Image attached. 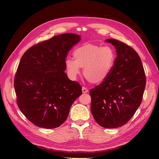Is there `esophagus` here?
I'll use <instances>...</instances> for the list:
<instances>
[{
    "label": "esophagus",
    "instance_id": "esophagus-1",
    "mask_svg": "<svg viewBox=\"0 0 159 159\" xmlns=\"http://www.w3.org/2000/svg\"><path fill=\"white\" fill-rule=\"evenodd\" d=\"M82 93H86L88 92V89L86 87H84V86H83L82 88Z\"/></svg>",
    "mask_w": 159,
    "mask_h": 159
}]
</instances>
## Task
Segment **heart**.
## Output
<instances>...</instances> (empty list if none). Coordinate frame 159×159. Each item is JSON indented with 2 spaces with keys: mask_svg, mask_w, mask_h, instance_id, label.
Returning a JSON list of instances; mask_svg holds the SVG:
<instances>
[{
  "mask_svg": "<svg viewBox=\"0 0 159 159\" xmlns=\"http://www.w3.org/2000/svg\"><path fill=\"white\" fill-rule=\"evenodd\" d=\"M75 59L67 58L66 68L72 79H75L84 68L83 73L91 84H100L111 73L116 61V53L110 46H101L93 43H86L73 52Z\"/></svg>",
  "mask_w": 159,
  "mask_h": 159,
  "instance_id": "1",
  "label": "heart"
}]
</instances>
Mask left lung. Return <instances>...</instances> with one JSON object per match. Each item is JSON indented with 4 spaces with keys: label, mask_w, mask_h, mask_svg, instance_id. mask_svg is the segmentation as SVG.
Segmentation results:
<instances>
[{
    "label": "left lung",
    "mask_w": 159,
    "mask_h": 159,
    "mask_svg": "<svg viewBox=\"0 0 159 159\" xmlns=\"http://www.w3.org/2000/svg\"><path fill=\"white\" fill-rule=\"evenodd\" d=\"M117 57L110 75L91 89V111L102 127L116 128L126 124L140 106L146 86V74L134 49L115 39H107Z\"/></svg>",
    "instance_id": "1"
}]
</instances>
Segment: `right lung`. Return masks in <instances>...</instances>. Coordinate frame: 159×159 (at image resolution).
Wrapping results in <instances>:
<instances>
[{
	"instance_id": "obj_1",
	"label": "right lung",
	"mask_w": 159,
	"mask_h": 159,
	"mask_svg": "<svg viewBox=\"0 0 159 159\" xmlns=\"http://www.w3.org/2000/svg\"><path fill=\"white\" fill-rule=\"evenodd\" d=\"M80 36L64 33L30 48L22 55L14 79L16 103L35 126L55 128L68 117L82 87L64 71L67 53Z\"/></svg>"
}]
</instances>
